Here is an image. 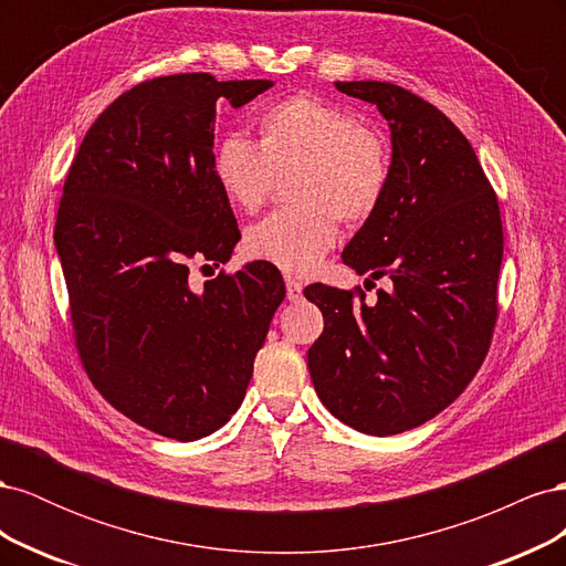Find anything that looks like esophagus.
<instances>
[{
  "instance_id": "esophagus-1",
  "label": "esophagus",
  "mask_w": 566,
  "mask_h": 566,
  "mask_svg": "<svg viewBox=\"0 0 566 566\" xmlns=\"http://www.w3.org/2000/svg\"><path fill=\"white\" fill-rule=\"evenodd\" d=\"M302 290L304 285L297 281V279H285V295L290 302H300L302 300Z\"/></svg>"
}]
</instances>
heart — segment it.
<instances>
[{"mask_svg":"<svg viewBox=\"0 0 566 566\" xmlns=\"http://www.w3.org/2000/svg\"><path fill=\"white\" fill-rule=\"evenodd\" d=\"M290 181L295 208L271 212L245 233L254 260L285 273L314 271L337 241L339 219L366 221L387 193L391 160L385 136L352 111L314 96H290L256 115V144L238 134L217 142L212 177L248 212L266 200L276 175Z\"/></svg>","mask_w":566,"mask_h":566,"instance_id":"obj_1","label":"heart"}]
</instances>
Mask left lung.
Wrapping results in <instances>:
<instances>
[{"label": "left lung", "mask_w": 566, "mask_h": 566, "mask_svg": "<svg viewBox=\"0 0 566 566\" xmlns=\"http://www.w3.org/2000/svg\"><path fill=\"white\" fill-rule=\"evenodd\" d=\"M378 106L391 134L387 193L342 252L366 281L389 276L368 304L358 290L310 285L325 328L312 382L354 430L389 437L432 420L470 385L499 316L503 224L474 148L451 119L389 82H335Z\"/></svg>", "instance_id": "left-lung-1"}]
</instances>
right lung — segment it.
Returning a JSON list of instances; mask_svg holds the SVG:
<instances>
[{"mask_svg": "<svg viewBox=\"0 0 566 566\" xmlns=\"http://www.w3.org/2000/svg\"><path fill=\"white\" fill-rule=\"evenodd\" d=\"M271 87L210 73L136 84L96 117L63 186L54 243L82 364L113 408L167 439L235 413L285 297L269 262L188 283V262L227 264L241 241L212 177L217 104Z\"/></svg>", "mask_w": 566, "mask_h": 566, "instance_id": "add662e5", "label": "right lung"}]
</instances>
